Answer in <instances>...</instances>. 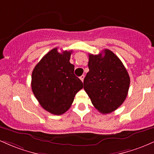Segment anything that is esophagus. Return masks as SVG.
<instances>
[{
  "label": "esophagus",
  "mask_w": 154,
  "mask_h": 154,
  "mask_svg": "<svg viewBox=\"0 0 154 154\" xmlns=\"http://www.w3.org/2000/svg\"><path fill=\"white\" fill-rule=\"evenodd\" d=\"M84 75H81L80 76V79L81 80H82V82H84Z\"/></svg>",
  "instance_id": "34e87169"
}]
</instances>
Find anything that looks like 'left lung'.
Segmentation results:
<instances>
[{
  "label": "left lung",
  "instance_id": "obj_1",
  "mask_svg": "<svg viewBox=\"0 0 154 154\" xmlns=\"http://www.w3.org/2000/svg\"><path fill=\"white\" fill-rule=\"evenodd\" d=\"M88 67L84 89L91 103L103 114L114 111L128 94L130 78L127 69L109 49L97 55L89 54Z\"/></svg>",
  "mask_w": 154,
  "mask_h": 154
}]
</instances>
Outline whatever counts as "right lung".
<instances>
[{"instance_id": "right-lung-1", "label": "right lung", "mask_w": 154, "mask_h": 154, "mask_svg": "<svg viewBox=\"0 0 154 154\" xmlns=\"http://www.w3.org/2000/svg\"><path fill=\"white\" fill-rule=\"evenodd\" d=\"M72 51L58 52L51 49L34 68L31 87L44 109L54 115H61L71 106L83 83L74 74L70 63Z\"/></svg>"}]
</instances>
